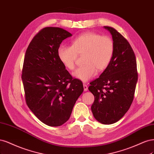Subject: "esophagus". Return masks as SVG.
Here are the masks:
<instances>
[{
  "mask_svg": "<svg viewBox=\"0 0 154 154\" xmlns=\"http://www.w3.org/2000/svg\"><path fill=\"white\" fill-rule=\"evenodd\" d=\"M83 86H84V91H87L88 90V88L86 84H83Z\"/></svg>",
  "mask_w": 154,
  "mask_h": 154,
  "instance_id": "esophagus-1",
  "label": "esophagus"
}]
</instances>
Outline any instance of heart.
I'll return each mask as SVG.
<instances>
[{
  "label": "heart",
  "mask_w": 154,
  "mask_h": 154,
  "mask_svg": "<svg viewBox=\"0 0 154 154\" xmlns=\"http://www.w3.org/2000/svg\"><path fill=\"white\" fill-rule=\"evenodd\" d=\"M114 50V42L111 38L87 32L74 38L71 47L61 45L57 50V55L63 66L73 70L77 55L84 54L82 62L85 64L79 67L73 75L82 82H87L95 76L97 70L101 72L109 66Z\"/></svg>",
  "instance_id": "b5f03b06"
}]
</instances>
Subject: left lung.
Wrapping results in <instances>:
<instances>
[{
  "label": "left lung",
  "mask_w": 154,
  "mask_h": 154,
  "mask_svg": "<svg viewBox=\"0 0 154 154\" xmlns=\"http://www.w3.org/2000/svg\"><path fill=\"white\" fill-rule=\"evenodd\" d=\"M110 32L115 50L111 61L88 89L95 97L93 115L102 124L110 125L125 115L132 103L137 82V63L129 43L116 29L103 27Z\"/></svg>",
  "instance_id": "left-lung-1"
}]
</instances>
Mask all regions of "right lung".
Instances as JSON below:
<instances>
[{
  "label": "right lung",
  "mask_w": 154,
  "mask_h": 154,
  "mask_svg": "<svg viewBox=\"0 0 154 154\" xmlns=\"http://www.w3.org/2000/svg\"><path fill=\"white\" fill-rule=\"evenodd\" d=\"M72 34L59 27L43 28L27 48L22 79L27 106L39 120L61 126L70 117L84 88L59 60L57 50Z\"/></svg>",
  "instance_id": "add662e5"
}]
</instances>
